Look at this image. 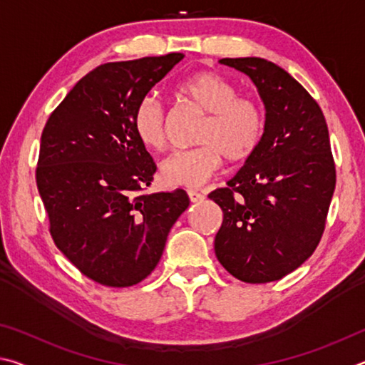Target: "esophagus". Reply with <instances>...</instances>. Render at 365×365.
<instances>
[{
  "mask_svg": "<svg viewBox=\"0 0 365 365\" xmlns=\"http://www.w3.org/2000/svg\"><path fill=\"white\" fill-rule=\"evenodd\" d=\"M188 197H190V201L191 202H200V201H202V196L201 193H197V191H195V190H188Z\"/></svg>",
  "mask_w": 365,
  "mask_h": 365,
  "instance_id": "1",
  "label": "esophagus"
}]
</instances>
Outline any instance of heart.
<instances>
[{"label":"heart","instance_id":"b5f03b06","mask_svg":"<svg viewBox=\"0 0 365 365\" xmlns=\"http://www.w3.org/2000/svg\"><path fill=\"white\" fill-rule=\"evenodd\" d=\"M178 91L195 108L207 114L197 137L201 146L177 151L160 164V182L168 187L197 188L230 163L248 159L264 132V109L250 96H237V88L212 71L196 72L183 80ZM133 132L148 150L165 148L164 109L159 98L146 95L133 110Z\"/></svg>","mask_w":365,"mask_h":365}]
</instances>
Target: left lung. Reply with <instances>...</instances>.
Instances as JSON below:
<instances>
[{
    "label": "left lung",
    "instance_id": "8db88e82",
    "mask_svg": "<svg viewBox=\"0 0 365 365\" xmlns=\"http://www.w3.org/2000/svg\"><path fill=\"white\" fill-rule=\"evenodd\" d=\"M256 85L264 133L237 175L209 197L224 222L215 235L219 262L246 283L280 280L311 257L335 191L329 128L299 82L262 58H225Z\"/></svg>",
    "mask_w": 365,
    "mask_h": 365
}]
</instances>
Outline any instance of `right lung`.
I'll use <instances>...</instances> for the list:
<instances>
[{"label": "right lung", "mask_w": 365, "mask_h": 365, "mask_svg": "<svg viewBox=\"0 0 365 365\" xmlns=\"http://www.w3.org/2000/svg\"><path fill=\"white\" fill-rule=\"evenodd\" d=\"M182 53L108 63L86 73L49 115L36 187L61 252L106 287L137 285L156 267L183 190L140 193L156 164L133 132V110Z\"/></svg>", "instance_id": "1"}]
</instances>
